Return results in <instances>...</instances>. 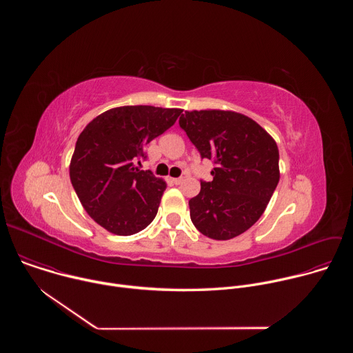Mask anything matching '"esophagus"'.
Instances as JSON below:
<instances>
[{
  "mask_svg": "<svg viewBox=\"0 0 353 353\" xmlns=\"http://www.w3.org/2000/svg\"><path fill=\"white\" fill-rule=\"evenodd\" d=\"M183 180H184L183 177H176V179H173V183H174L176 185H179V184H181V183H183Z\"/></svg>",
  "mask_w": 353,
  "mask_h": 353,
  "instance_id": "esophagus-1",
  "label": "esophagus"
}]
</instances>
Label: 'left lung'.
Returning <instances> with one entry per match:
<instances>
[{
  "mask_svg": "<svg viewBox=\"0 0 353 353\" xmlns=\"http://www.w3.org/2000/svg\"><path fill=\"white\" fill-rule=\"evenodd\" d=\"M180 127L215 168L212 181L188 201L194 226L215 240L233 239L265 211L279 181V150L254 120L223 110L185 112Z\"/></svg>",
  "mask_w": 353,
  "mask_h": 353,
  "instance_id": "1",
  "label": "left lung"
}]
</instances>
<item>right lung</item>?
Returning a JSON list of instances; mask_svg holds the SVG:
<instances>
[{
  "instance_id": "right-lung-1",
  "label": "right lung",
  "mask_w": 353,
  "mask_h": 353,
  "mask_svg": "<svg viewBox=\"0 0 353 353\" xmlns=\"http://www.w3.org/2000/svg\"><path fill=\"white\" fill-rule=\"evenodd\" d=\"M180 109L123 106L93 119L77 139L70 165L72 187L88 215L106 230L130 236L158 214L166 183L135 162L145 146L169 130Z\"/></svg>"
}]
</instances>
